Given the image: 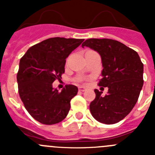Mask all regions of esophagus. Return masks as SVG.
<instances>
[{
  "instance_id": "1",
  "label": "esophagus",
  "mask_w": 155,
  "mask_h": 155,
  "mask_svg": "<svg viewBox=\"0 0 155 155\" xmlns=\"http://www.w3.org/2000/svg\"><path fill=\"white\" fill-rule=\"evenodd\" d=\"M78 91H82V92H83V91H87V88H86V87H78Z\"/></svg>"
}]
</instances>
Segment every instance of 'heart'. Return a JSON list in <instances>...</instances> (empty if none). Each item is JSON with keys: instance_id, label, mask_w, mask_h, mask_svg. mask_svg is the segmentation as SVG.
Wrapping results in <instances>:
<instances>
[{"instance_id": "b5f03b06", "label": "heart", "mask_w": 155, "mask_h": 155, "mask_svg": "<svg viewBox=\"0 0 155 155\" xmlns=\"http://www.w3.org/2000/svg\"><path fill=\"white\" fill-rule=\"evenodd\" d=\"M78 81H81V79H78Z\"/></svg>"}]
</instances>
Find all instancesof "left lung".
I'll use <instances>...</instances> for the list:
<instances>
[{
  "label": "left lung",
  "mask_w": 155,
  "mask_h": 155,
  "mask_svg": "<svg viewBox=\"0 0 155 155\" xmlns=\"http://www.w3.org/2000/svg\"><path fill=\"white\" fill-rule=\"evenodd\" d=\"M98 52L103 70L98 86L107 87L108 94L94 89L95 98L90 111L97 121L114 124L130 113L143 84V64L138 53L119 41L110 39H88L81 45Z\"/></svg>",
  "instance_id": "obj_1"
}]
</instances>
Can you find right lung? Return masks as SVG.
<instances>
[{
  "mask_svg": "<svg viewBox=\"0 0 155 155\" xmlns=\"http://www.w3.org/2000/svg\"><path fill=\"white\" fill-rule=\"evenodd\" d=\"M83 41L50 38L30 47L20 60L17 74L19 96L28 113L41 124H58L68 116L71 98L78 89L68 84L60 92L52 84L61 80L66 58Z\"/></svg>",
  "mask_w": 155,
  "mask_h": 155,
  "instance_id": "obj_1",
  "label": "right lung"
}]
</instances>
